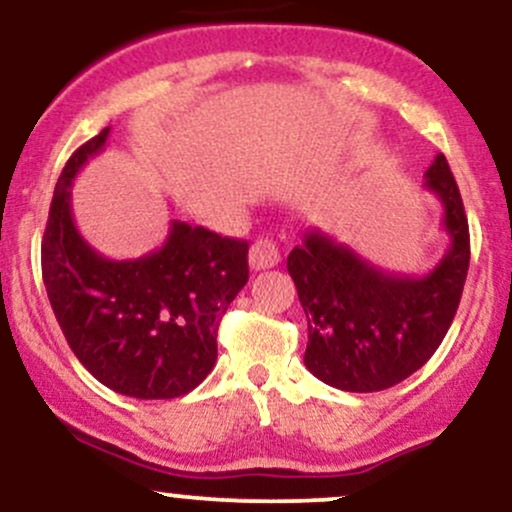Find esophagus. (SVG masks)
Here are the masks:
<instances>
[{"instance_id":"esophagus-1","label":"esophagus","mask_w":512,"mask_h":512,"mask_svg":"<svg viewBox=\"0 0 512 512\" xmlns=\"http://www.w3.org/2000/svg\"><path fill=\"white\" fill-rule=\"evenodd\" d=\"M279 265V247L274 240L260 238L250 247V267L252 269H272Z\"/></svg>"}]
</instances>
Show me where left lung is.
Segmentation results:
<instances>
[{
    "instance_id": "left-lung-1",
    "label": "left lung",
    "mask_w": 512,
    "mask_h": 512,
    "mask_svg": "<svg viewBox=\"0 0 512 512\" xmlns=\"http://www.w3.org/2000/svg\"><path fill=\"white\" fill-rule=\"evenodd\" d=\"M440 199L449 250L423 277L376 267L350 245L311 230L286 257L308 320L303 364L323 384L372 393L396 386L435 355L452 325L469 269V223L445 155L425 172Z\"/></svg>"
}]
</instances>
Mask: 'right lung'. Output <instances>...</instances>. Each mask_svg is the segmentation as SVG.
Masks as SVG:
<instances>
[{"label": "right lung", "mask_w": 512, "mask_h": 512, "mask_svg": "<svg viewBox=\"0 0 512 512\" xmlns=\"http://www.w3.org/2000/svg\"><path fill=\"white\" fill-rule=\"evenodd\" d=\"M111 128L67 160L48 211L41 267L67 345L89 374L131 398H177L209 376L218 325L247 284V243L172 221L165 245L136 260L99 255L72 218V179Z\"/></svg>", "instance_id": "1"}]
</instances>
